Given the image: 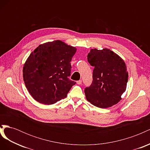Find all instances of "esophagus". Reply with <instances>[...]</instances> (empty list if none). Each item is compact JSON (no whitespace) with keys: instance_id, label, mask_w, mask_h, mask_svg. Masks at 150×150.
Wrapping results in <instances>:
<instances>
[{"instance_id":"34e87169","label":"esophagus","mask_w":150,"mask_h":150,"mask_svg":"<svg viewBox=\"0 0 150 150\" xmlns=\"http://www.w3.org/2000/svg\"><path fill=\"white\" fill-rule=\"evenodd\" d=\"M77 84H79V85H80V84H82V81H81V80H79V81H77Z\"/></svg>"}]
</instances>
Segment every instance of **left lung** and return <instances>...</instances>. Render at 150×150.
Listing matches in <instances>:
<instances>
[{
    "mask_svg": "<svg viewBox=\"0 0 150 150\" xmlns=\"http://www.w3.org/2000/svg\"><path fill=\"white\" fill-rule=\"evenodd\" d=\"M88 61L94 69L93 83L84 89L86 99L100 108H110L119 103L128 79L124 60L110 49L104 48L91 49Z\"/></svg>",
    "mask_w": 150,
    "mask_h": 150,
    "instance_id": "left-lung-1",
    "label": "left lung"
}]
</instances>
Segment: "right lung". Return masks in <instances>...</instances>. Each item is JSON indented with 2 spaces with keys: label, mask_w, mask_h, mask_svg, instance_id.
<instances>
[{
  "label": "right lung",
  "mask_w": 150,
  "mask_h": 150,
  "mask_svg": "<svg viewBox=\"0 0 150 150\" xmlns=\"http://www.w3.org/2000/svg\"><path fill=\"white\" fill-rule=\"evenodd\" d=\"M77 49L60 40L40 44L23 67L26 88L35 101L46 105L64 99L76 83L70 80V62Z\"/></svg>",
  "instance_id": "obj_1"
}]
</instances>
